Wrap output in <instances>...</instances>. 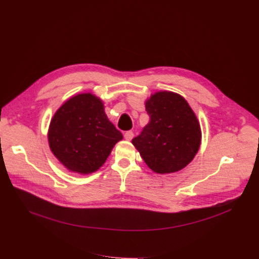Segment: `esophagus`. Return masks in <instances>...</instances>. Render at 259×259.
Masks as SVG:
<instances>
[{
    "instance_id": "34e87169",
    "label": "esophagus",
    "mask_w": 259,
    "mask_h": 259,
    "mask_svg": "<svg viewBox=\"0 0 259 259\" xmlns=\"http://www.w3.org/2000/svg\"><path fill=\"white\" fill-rule=\"evenodd\" d=\"M133 136H134V134H133L132 131H127V132L124 134V137H125L126 141H131V140L133 139Z\"/></svg>"
}]
</instances>
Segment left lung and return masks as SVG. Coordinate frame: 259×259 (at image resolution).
I'll use <instances>...</instances> for the list:
<instances>
[{
	"label": "left lung",
	"instance_id": "left-lung-1",
	"mask_svg": "<svg viewBox=\"0 0 259 259\" xmlns=\"http://www.w3.org/2000/svg\"><path fill=\"white\" fill-rule=\"evenodd\" d=\"M149 124L132 140L147 165L155 173H175L198 153L201 129L186 100L171 92H158L146 101Z\"/></svg>",
	"mask_w": 259,
	"mask_h": 259
}]
</instances>
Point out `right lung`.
Here are the masks:
<instances>
[{
    "mask_svg": "<svg viewBox=\"0 0 259 259\" xmlns=\"http://www.w3.org/2000/svg\"><path fill=\"white\" fill-rule=\"evenodd\" d=\"M48 140L68 170L91 174L104 164L123 135L108 119L103 102L89 93L68 99L55 112Z\"/></svg>",
    "mask_w": 259,
    "mask_h": 259,
    "instance_id": "1",
    "label": "right lung"
}]
</instances>
